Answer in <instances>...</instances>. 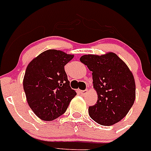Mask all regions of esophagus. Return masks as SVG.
<instances>
[{
    "instance_id": "esophagus-1",
    "label": "esophagus",
    "mask_w": 151,
    "mask_h": 151,
    "mask_svg": "<svg viewBox=\"0 0 151 151\" xmlns=\"http://www.w3.org/2000/svg\"><path fill=\"white\" fill-rule=\"evenodd\" d=\"M80 92H81L82 95H84L87 93V90H83V91H81Z\"/></svg>"
}]
</instances>
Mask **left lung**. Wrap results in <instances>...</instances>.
Segmentation results:
<instances>
[{
    "label": "left lung",
    "mask_w": 151,
    "mask_h": 151,
    "mask_svg": "<svg viewBox=\"0 0 151 151\" xmlns=\"http://www.w3.org/2000/svg\"><path fill=\"white\" fill-rule=\"evenodd\" d=\"M92 71L97 101L88 109L95 122L111 126L121 121L135 100V81L132 72L116 54H88L80 58Z\"/></svg>",
    "instance_id": "obj_1"
}]
</instances>
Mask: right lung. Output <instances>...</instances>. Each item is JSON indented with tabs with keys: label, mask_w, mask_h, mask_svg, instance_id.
<instances>
[{
	"label": "right lung",
	"mask_w": 151,
	"mask_h": 151,
	"mask_svg": "<svg viewBox=\"0 0 151 151\" xmlns=\"http://www.w3.org/2000/svg\"><path fill=\"white\" fill-rule=\"evenodd\" d=\"M73 55L57 50L43 52L29 63L23 86L28 105L43 121L61 116L77 93L70 87L64 66Z\"/></svg>",
	"instance_id": "add662e5"
}]
</instances>
